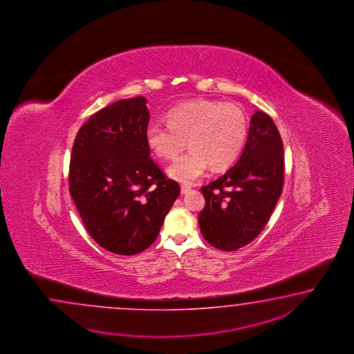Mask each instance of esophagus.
<instances>
[{
    "label": "esophagus",
    "instance_id": "esophagus-1",
    "mask_svg": "<svg viewBox=\"0 0 354 354\" xmlns=\"http://www.w3.org/2000/svg\"><path fill=\"white\" fill-rule=\"evenodd\" d=\"M189 189H191V186H189V185H180V192H182V195L187 194Z\"/></svg>",
    "mask_w": 354,
    "mask_h": 354
}]
</instances>
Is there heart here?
<instances>
[{
  "label": "heart",
  "mask_w": 354,
  "mask_h": 354,
  "mask_svg": "<svg viewBox=\"0 0 354 354\" xmlns=\"http://www.w3.org/2000/svg\"><path fill=\"white\" fill-rule=\"evenodd\" d=\"M167 125L151 122L145 140L159 158L174 159L183 148L191 149L168 168L176 180L192 183L211 166L223 169L233 165L247 138V118L232 102L197 98L174 106L166 113Z\"/></svg>",
  "instance_id": "1"
}]
</instances>
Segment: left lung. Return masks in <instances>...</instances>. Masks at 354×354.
<instances>
[{
    "mask_svg": "<svg viewBox=\"0 0 354 354\" xmlns=\"http://www.w3.org/2000/svg\"><path fill=\"white\" fill-rule=\"evenodd\" d=\"M283 169L279 129L267 113L256 111L236 163L201 187L206 205L198 224L205 241L226 252L254 241L282 194Z\"/></svg>",
    "mask_w": 354,
    "mask_h": 354,
    "instance_id": "1",
    "label": "left lung"
}]
</instances>
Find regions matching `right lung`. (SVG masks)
I'll use <instances>...</instances> for the list:
<instances>
[{
  "instance_id": "obj_1",
  "label": "right lung",
  "mask_w": 354,
  "mask_h": 354,
  "mask_svg": "<svg viewBox=\"0 0 354 354\" xmlns=\"http://www.w3.org/2000/svg\"><path fill=\"white\" fill-rule=\"evenodd\" d=\"M147 98L120 100L92 115L75 136L69 192L92 239L133 256L157 239L180 192L151 159Z\"/></svg>"
}]
</instances>
